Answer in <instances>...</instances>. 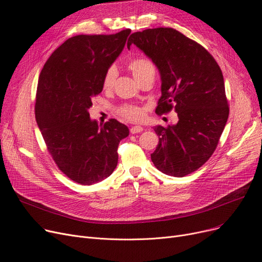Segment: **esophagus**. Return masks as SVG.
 <instances>
[{"label":"esophagus","mask_w":262,"mask_h":262,"mask_svg":"<svg viewBox=\"0 0 262 262\" xmlns=\"http://www.w3.org/2000/svg\"><path fill=\"white\" fill-rule=\"evenodd\" d=\"M143 130V127L141 126H133L130 128V134H138V133H141Z\"/></svg>","instance_id":"34e87169"}]
</instances>
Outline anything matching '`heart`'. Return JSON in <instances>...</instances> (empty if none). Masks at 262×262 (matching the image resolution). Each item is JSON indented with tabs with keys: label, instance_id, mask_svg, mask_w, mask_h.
Returning a JSON list of instances; mask_svg holds the SVG:
<instances>
[{
	"label": "heart",
	"instance_id": "b5f03b06",
	"mask_svg": "<svg viewBox=\"0 0 262 262\" xmlns=\"http://www.w3.org/2000/svg\"><path fill=\"white\" fill-rule=\"evenodd\" d=\"M128 69L133 73L137 82H141L145 79H153L155 76V68L153 63L145 58H137L128 63ZM117 69L115 67L109 68L103 78V88L105 90H110L114 87L115 80L117 77ZM119 115L129 121H140L143 118V109L137 106H122L118 109Z\"/></svg>",
	"mask_w": 262,
	"mask_h": 262
}]
</instances>
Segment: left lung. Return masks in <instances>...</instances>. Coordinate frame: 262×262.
<instances>
[{
    "instance_id": "obj_1",
    "label": "left lung",
    "mask_w": 262,
    "mask_h": 262,
    "mask_svg": "<svg viewBox=\"0 0 262 262\" xmlns=\"http://www.w3.org/2000/svg\"><path fill=\"white\" fill-rule=\"evenodd\" d=\"M135 45L157 67L161 96L156 114L174 108L178 121L154 126L159 142L150 154L162 173L183 177L196 171L213 154L229 115L221 69L210 53L170 27L130 35Z\"/></svg>"
}]
</instances>
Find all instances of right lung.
<instances>
[{
	"mask_svg": "<svg viewBox=\"0 0 262 262\" xmlns=\"http://www.w3.org/2000/svg\"><path fill=\"white\" fill-rule=\"evenodd\" d=\"M130 30L114 35H78L53 52L41 70L35 115L59 170L80 185L99 183L118 164V146L129 134L116 119H90L92 98L126 43Z\"/></svg>",
	"mask_w": 262,
	"mask_h": 262,
	"instance_id": "right-lung-1",
	"label": "right lung"
}]
</instances>
